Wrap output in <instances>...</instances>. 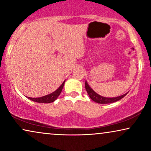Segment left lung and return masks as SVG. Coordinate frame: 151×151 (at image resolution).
<instances>
[{
  "label": "left lung",
  "instance_id": "obj_1",
  "mask_svg": "<svg viewBox=\"0 0 151 151\" xmlns=\"http://www.w3.org/2000/svg\"><path fill=\"white\" fill-rule=\"evenodd\" d=\"M85 88L86 91H87L88 95L90 97V98L93 101H94V102L98 103V104H109V103L117 102V101L123 98L128 93H127L124 94L122 96L115 97V98H105V97L101 96L99 94L95 92L90 87L86 81L85 82Z\"/></svg>",
  "mask_w": 151,
  "mask_h": 151
}]
</instances>
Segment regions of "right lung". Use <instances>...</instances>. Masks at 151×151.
<instances>
[{
  "label": "right lung",
  "mask_w": 151,
  "mask_h": 151,
  "mask_svg": "<svg viewBox=\"0 0 151 151\" xmlns=\"http://www.w3.org/2000/svg\"><path fill=\"white\" fill-rule=\"evenodd\" d=\"M65 80L63 82V84L60 86V87L58 88L54 92L51 93L47 95V96L40 97V98H28L29 100L34 101V102H38V103H51L54 102V101L58 98V97L60 96V93L63 90V88L65 84Z\"/></svg>",
  "instance_id": "add662e5"
}]
</instances>
